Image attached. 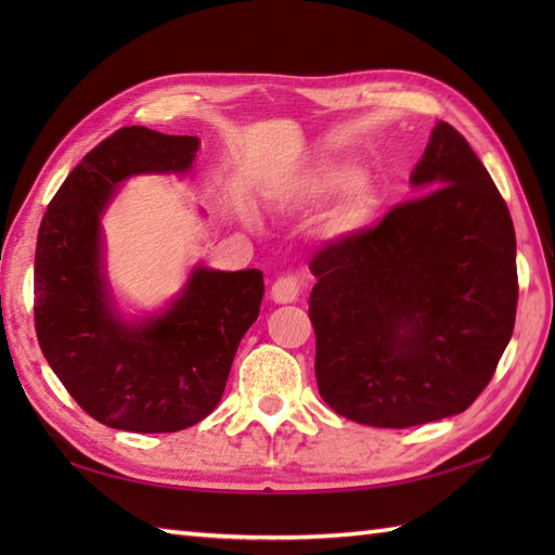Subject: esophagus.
<instances>
[{
    "mask_svg": "<svg viewBox=\"0 0 555 555\" xmlns=\"http://www.w3.org/2000/svg\"><path fill=\"white\" fill-rule=\"evenodd\" d=\"M298 296H300V281L296 276H281L274 281V286H271V300L279 305L296 302Z\"/></svg>",
    "mask_w": 555,
    "mask_h": 555,
    "instance_id": "obj_1",
    "label": "esophagus"
}]
</instances>
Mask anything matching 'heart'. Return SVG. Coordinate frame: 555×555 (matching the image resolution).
Wrapping results in <instances>:
<instances>
[{
  "label": "heart",
  "instance_id": "b5f03b06",
  "mask_svg": "<svg viewBox=\"0 0 555 555\" xmlns=\"http://www.w3.org/2000/svg\"><path fill=\"white\" fill-rule=\"evenodd\" d=\"M358 171L352 167H324L317 169L310 176V188L314 193H336L340 188H346L344 197H340L338 209L334 215V229L340 233L358 231L367 223L374 215L376 207V195L374 188L360 179Z\"/></svg>",
  "mask_w": 555,
  "mask_h": 555
}]
</instances>
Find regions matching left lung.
I'll use <instances>...</instances> for the list:
<instances>
[{
	"label": "left lung",
	"mask_w": 555,
	"mask_h": 555,
	"mask_svg": "<svg viewBox=\"0 0 555 555\" xmlns=\"http://www.w3.org/2000/svg\"><path fill=\"white\" fill-rule=\"evenodd\" d=\"M410 183L424 195L310 262L320 393L338 415L384 429L473 405L517 308L511 211L451 124L434 126Z\"/></svg>",
	"instance_id": "left-lung-1"
}]
</instances>
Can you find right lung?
<instances>
[{
  "label": "right lung",
  "instance_id": "1",
  "mask_svg": "<svg viewBox=\"0 0 555 555\" xmlns=\"http://www.w3.org/2000/svg\"><path fill=\"white\" fill-rule=\"evenodd\" d=\"M195 135L126 126L90 150L47 207L35 247V332L42 356L90 417L138 434L181 431L219 405L231 364L259 314V269L197 264L155 314L116 310L102 217L121 183L188 173Z\"/></svg>",
  "mask_w": 555,
  "mask_h": 555
}]
</instances>
